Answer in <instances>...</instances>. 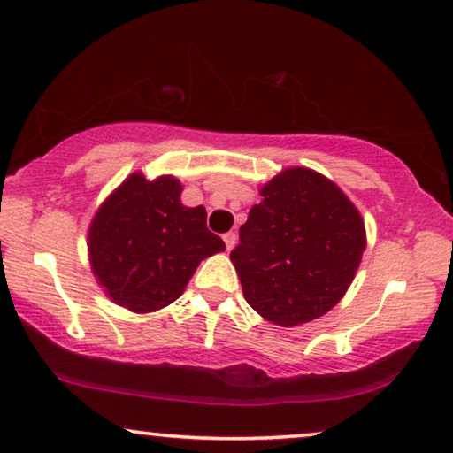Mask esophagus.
<instances>
[{
    "label": "esophagus",
    "mask_w": 453,
    "mask_h": 453,
    "mask_svg": "<svg viewBox=\"0 0 453 453\" xmlns=\"http://www.w3.org/2000/svg\"><path fill=\"white\" fill-rule=\"evenodd\" d=\"M235 240H238V235H235L234 232H227V234H224V242H226V248H227V250H232V248L235 246Z\"/></svg>",
    "instance_id": "34e87169"
}]
</instances>
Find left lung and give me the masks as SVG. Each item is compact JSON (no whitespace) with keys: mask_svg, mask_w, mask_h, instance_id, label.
Here are the masks:
<instances>
[{"mask_svg":"<svg viewBox=\"0 0 453 453\" xmlns=\"http://www.w3.org/2000/svg\"><path fill=\"white\" fill-rule=\"evenodd\" d=\"M240 227L232 263L246 302L279 326L326 314L351 285L365 227L345 193L308 168L266 184Z\"/></svg>","mask_w":453,"mask_h":453,"instance_id":"left-lung-1","label":"left lung"}]
</instances>
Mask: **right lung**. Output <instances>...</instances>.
Returning <instances> with one entry per match:
<instances>
[{
    "mask_svg": "<svg viewBox=\"0 0 453 453\" xmlns=\"http://www.w3.org/2000/svg\"><path fill=\"white\" fill-rule=\"evenodd\" d=\"M180 182L133 174L108 196L88 234L92 269L114 302L156 311L180 297L203 258L226 250L205 207H184Z\"/></svg>",
    "mask_w": 453,
    "mask_h": 453,
    "instance_id": "1",
    "label": "right lung"
}]
</instances>
